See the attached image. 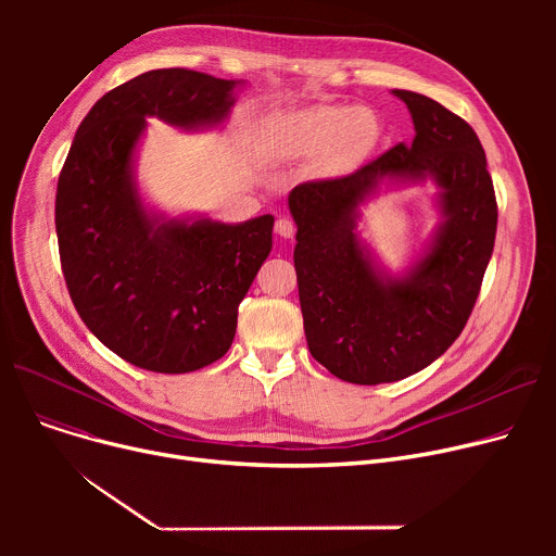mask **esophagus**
Instances as JSON below:
<instances>
[{"mask_svg":"<svg viewBox=\"0 0 556 556\" xmlns=\"http://www.w3.org/2000/svg\"><path fill=\"white\" fill-rule=\"evenodd\" d=\"M275 231L279 233L281 239H293L295 237V223L290 220V218H277Z\"/></svg>","mask_w":556,"mask_h":556,"instance_id":"obj_1","label":"esophagus"}]
</instances>
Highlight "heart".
I'll return each mask as SVG.
<instances>
[{"instance_id": "obj_1", "label": "heart", "mask_w": 556, "mask_h": 556, "mask_svg": "<svg viewBox=\"0 0 556 556\" xmlns=\"http://www.w3.org/2000/svg\"><path fill=\"white\" fill-rule=\"evenodd\" d=\"M376 135L378 124L369 110L319 105L273 122L268 155L290 160L329 151V168L346 170L369 153Z\"/></svg>"}]
</instances>
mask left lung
<instances>
[{"label":"left lung","mask_w":556,"mask_h":556,"mask_svg":"<svg viewBox=\"0 0 556 556\" xmlns=\"http://www.w3.org/2000/svg\"><path fill=\"white\" fill-rule=\"evenodd\" d=\"M413 114V143H396L358 170L298 185L295 273L311 356L356 386L394 383L440 358L469 319L495 241L498 204L484 149L462 116L424 94L394 90ZM441 187L445 223L403 278L370 263L357 207L383 179Z\"/></svg>","instance_id":"obj_1"}]
</instances>
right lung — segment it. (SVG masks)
Listing matches in <instances>:
<instances>
[{
    "mask_svg": "<svg viewBox=\"0 0 556 556\" xmlns=\"http://www.w3.org/2000/svg\"><path fill=\"white\" fill-rule=\"evenodd\" d=\"M237 80L191 70L146 72L101 97L76 130L55 191L58 252L70 298L126 363L187 374L223 358L239 304L273 250L270 214L227 225L146 212L132 153L146 116L220 124Z\"/></svg>",
    "mask_w": 556,
    "mask_h": 556,
    "instance_id": "right-lung-1",
    "label": "right lung"
}]
</instances>
